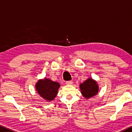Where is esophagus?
Masks as SVG:
<instances>
[{
	"label": "esophagus",
	"mask_w": 132,
	"mask_h": 132,
	"mask_svg": "<svg viewBox=\"0 0 132 132\" xmlns=\"http://www.w3.org/2000/svg\"><path fill=\"white\" fill-rule=\"evenodd\" d=\"M66 84L72 85V81H66Z\"/></svg>",
	"instance_id": "34e87169"
}]
</instances>
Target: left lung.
Instances as JSON below:
<instances>
[{
	"label": "left lung",
	"mask_w": 132,
	"mask_h": 132,
	"mask_svg": "<svg viewBox=\"0 0 132 132\" xmlns=\"http://www.w3.org/2000/svg\"><path fill=\"white\" fill-rule=\"evenodd\" d=\"M81 94L86 98H90L98 93V86L96 81L89 78L80 85Z\"/></svg>",
	"instance_id": "1"
}]
</instances>
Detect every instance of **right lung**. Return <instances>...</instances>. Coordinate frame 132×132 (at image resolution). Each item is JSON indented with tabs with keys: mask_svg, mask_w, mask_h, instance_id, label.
Wrapping results in <instances>:
<instances>
[{
	"mask_svg": "<svg viewBox=\"0 0 132 132\" xmlns=\"http://www.w3.org/2000/svg\"><path fill=\"white\" fill-rule=\"evenodd\" d=\"M35 87L38 93L42 98L47 101H52L57 95L60 85L46 78L38 81Z\"/></svg>",
	"mask_w": 132,
	"mask_h": 132,
	"instance_id": "add662e5",
	"label": "right lung"
}]
</instances>
